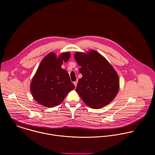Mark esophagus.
<instances>
[{"instance_id":"obj_1","label":"esophagus","mask_w":155,"mask_h":155,"mask_svg":"<svg viewBox=\"0 0 155 155\" xmlns=\"http://www.w3.org/2000/svg\"><path fill=\"white\" fill-rule=\"evenodd\" d=\"M77 83H78V81H74V84L75 85V87L77 86Z\"/></svg>"}]
</instances>
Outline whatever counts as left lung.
I'll return each mask as SVG.
<instances>
[{"label": "left lung", "instance_id": "left-lung-1", "mask_svg": "<svg viewBox=\"0 0 155 155\" xmlns=\"http://www.w3.org/2000/svg\"><path fill=\"white\" fill-rule=\"evenodd\" d=\"M74 58L81 67L76 92L83 102L94 109L109 104L119 90L118 74L112 65L94 50L87 53L77 51Z\"/></svg>", "mask_w": 155, "mask_h": 155}]
</instances>
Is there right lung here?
I'll return each mask as SVG.
<instances>
[{"label": "right lung", "instance_id": "obj_1", "mask_svg": "<svg viewBox=\"0 0 155 155\" xmlns=\"http://www.w3.org/2000/svg\"><path fill=\"white\" fill-rule=\"evenodd\" d=\"M70 57L69 52L62 53L58 57L51 52L40 63L30 86L33 97L39 104L50 108L57 106L75 89L68 73L61 68Z\"/></svg>", "mask_w": 155, "mask_h": 155}]
</instances>
